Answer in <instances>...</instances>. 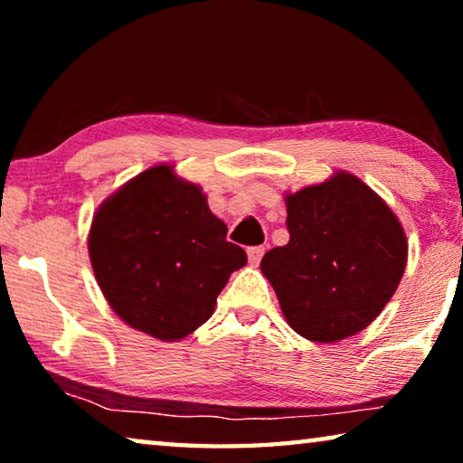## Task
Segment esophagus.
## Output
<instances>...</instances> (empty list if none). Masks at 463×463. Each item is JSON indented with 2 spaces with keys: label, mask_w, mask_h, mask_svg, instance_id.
<instances>
[{
  "label": "esophagus",
  "mask_w": 463,
  "mask_h": 463,
  "mask_svg": "<svg viewBox=\"0 0 463 463\" xmlns=\"http://www.w3.org/2000/svg\"><path fill=\"white\" fill-rule=\"evenodd\" d=\"M263 253H265V249H263V247H249V249H247L249 263H250V265H260Z\"/></svg>",
  "instance_id": "34e87169"
}]
</instances>
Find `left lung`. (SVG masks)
I'll return each mask as SVG.
<instances>
[{"label": "left lung", "mask_w": 463, "mask_h": 463, "mask_svg": "<svg viewBox=\"0 0 463 463\" xmlns=\"http://www.w3.org/2000/svg\"><path fill=\"white\" fill-rule=\"evenodd\" d=\"M286 206L289 241L263 255L261 271L288 325L318 343L364 331L406 268L409 245L398 218L345 171L286 195Z\"/></svg>", "instance_id": "8db88e82"}]
</instances>
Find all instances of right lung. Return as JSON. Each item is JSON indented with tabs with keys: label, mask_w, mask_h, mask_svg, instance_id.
<instances>
[{
	"label": "right lung",
	"mask_w": 463,
	"mask_h": 463,
	"mask_svg": "<svg viewBox=\"0 0 463 463\" xmlns=\"http://www.w3.org/2000/svg\"><path fill=\"white\" fill-rule=\"evenodd\" d=\"M88 247L112 310L161 341L206 323L231 273L247 263L206 195L171 165L146 169L109 195L93 216Z\"/></svg>",
	"instance_id": "obj_1"
}]
</instances>
